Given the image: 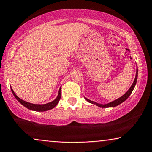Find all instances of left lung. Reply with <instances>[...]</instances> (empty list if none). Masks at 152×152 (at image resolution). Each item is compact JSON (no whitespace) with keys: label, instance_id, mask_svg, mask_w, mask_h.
Listing matches in <instances>:
<instances>
[{"label":"left lung","instance_id":"1","mask_svg":"<svg viewBox=\"0 0 152 152\" xmlns=\"http://www.w3.org/2000/svg\"><path fill=\"white\" fill-rule=\"evenodd\" d=\"M137 76H138V69H137V68L136 76H135V78L134 80V82H133L132 85L131 86V87L129 88V90L127 91V92H126L125 94L123 95V96L120 97V98H118V99L113 100V101L110 102V103H107V104H100V103H96V102H94V101H92V100L88 99V98H85V99L88 102H89V103L94 104V105H96L98 106V107H115V106L119 105L120 104L123 103V102L125 101V100H127V98H128V97L130 96L132 92V91L134 90L135 85H136V83H137Z\"/></svg>","mask_w":152,"mask_h":152}]
</instances>
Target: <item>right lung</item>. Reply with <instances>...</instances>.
<instances>
[{"label":"right lung","instance_id":"add662e5","mask_svg":"<svg viewBox=\"0 0 152 152\" xmlns=\"http://www.w3.org/2000/svg\"><path fill=\"white\" fill-rule=\"evenodd\" d=\"M11 91H12V94H13V96H15V98L16 99H17L18 101L22 104V105L25 106V107H27V109L31 110H34V111H38V112H43V111H47V110H49L54 108V107L57 105L58 101H59L60 98H61V88H59L58 96L56 97L55 100H54L52 102H49L48 103L42 104V105H40V104L30 103H28V102L25 101V100L20 99L19 97L16 96V94H15V92L12 89V88H11Z\"/></svg>","mask_w":152,"mask_h":152}]
</instances>
